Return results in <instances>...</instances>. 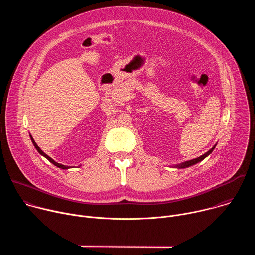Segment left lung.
<instances>
[{
  "instance_id": "left-lung-1",
  "label": "left lung",
  "mask_w": 255,
  "mask_h": 255,
  "mask_svg": "<svg viewBox=\"0 0 255 255\" xmlns=\"http://www.w3.org/2000/svg\"><path fill=\"white\" fill-rule=\"evenodd\" d=\"M216 146V145H215ZM215 146L214 147H212L208 152H206L205 154H203V155H201L200 157H198V158H195V159H192V160H189V161H186V162H183V163H180V164H177V165H174V167H176V168H186V167H189V166H192V165H194V164H196V163H198V162H200V161H202L204 158H206L209 154H211L212 153V151L214 150V148H215Z\"/></svg>"
}]
</instances>
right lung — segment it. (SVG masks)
Returning a JSON list of instances; mask_svg holds the SVG:
<instances>
[{
  "label": "right lung",
  "mask_w": 255,
  "mask_h": 255,
  "mask_svg": "<svg viewBox=\"0 0 255 255\" xmlns=\"http://www.w3.org/2000/svg\"><path fill=\"white\" fill-rule=\"evenodd\" d=\"M30 137H31V140H32V142H33V145H34V146H35V148L37 149V151H38V152H39V153H40L42 156H44L45 158H47V159H48V160H49V161H50L52 164H54L55 166H57V167H59V168H61V169H67V168H69V167H70V166H65V165H62V164H60V163H57L56 161H54V160H53L51 157H49L47 154H45V153H44V152H43V151H42V150L39 148V146H38L37 144H36V142L34 141V139L32 138V136H31V135H30Z\"/></svg>",
  "instance_id": "obj_1"
}]
</instances>
